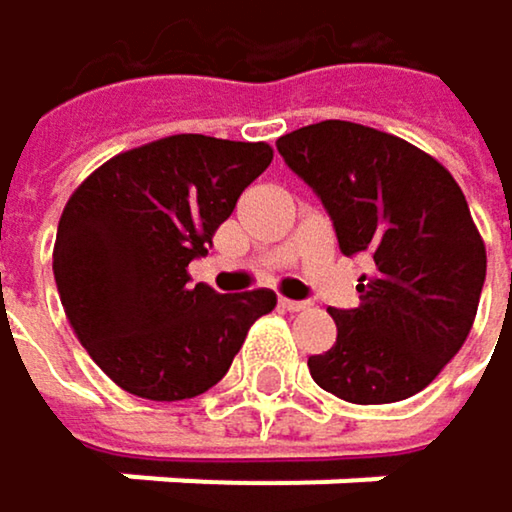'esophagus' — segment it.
Returning a JSON list of instances; mask_svg holds the SVG:
<instances>
[{
	"label": "esophagus",
	"mask_w": 512,
	"mask_h": 512,
	"mask_svg": "<svg viewBox=\"0 0 512 512\" xmlns=\"http://www.w3.org/2000/svg\"><path fill=\"white\" fill-rule=\"evenodd\" d=\"M280 308H287V311H305L308 302H299V299H280Z\"/></svg>",
	"instance_id": "obj_1"
}]
</instances>
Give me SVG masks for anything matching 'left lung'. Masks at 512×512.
<instances>
[{
	"mask_svg": "<svg viewBox=\"0 0 512 512\" xmlns=\"http://www.w3.org/2000/svg\"><path fill=\"white\" fill-rule=\"evenodd\" d=\"M323 201L345 256H369L360 305L332 311L336 342L311 378L348 403L424 391L461 351L485 284V244L455 176L412 143L354 121H320L277 140Z\"/></svg>",
	"mask_w": 512,
	"mask_h": 512,
	"instance_id": "1",
	"label": "left lung"
}]
</instances>
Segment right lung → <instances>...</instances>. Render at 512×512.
I'll use <instances>...</instances> for the list:
<instances>
[{"label":"right lung","instance_id":"right-lung-1","mask_svg":"<svg viewBox=\"0 0 512 512\" xmlns=\"http://www.w3.org/2000/svg\"><path fill=\"white\" fill-rule=\"evenodd\" d=\"M268 143L176 134L97 167L63 207L54 280L91 360L134 397L173 403L213 388L271 290L219 296L189 277L241 192L271 164Z\"/></svg>","mask_w":512,"mask_h":512}]
</instances>
